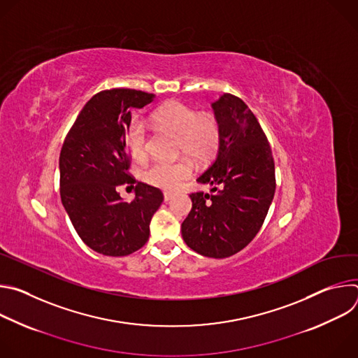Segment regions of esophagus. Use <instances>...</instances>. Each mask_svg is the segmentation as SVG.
<instances>
[{"instance_id": "esophagus-1", "label": "esophagus", "mask_w": 358, "mask_h": 358, "mask_svg": "<svg viewBox=\"0 0 358 358\" xmlns=\"http://www.w3.org/2000/svg\"><path fill=\"white\" fill-rule=\"evenodd\" d=\"M173 196H174V194H173V192H164V201H166V202H167V201H170Z\"/></svg>"}]
</instances>
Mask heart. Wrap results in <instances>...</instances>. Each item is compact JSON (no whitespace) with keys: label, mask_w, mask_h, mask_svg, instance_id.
<instances>
[{"label":"heart","mask_w":358,"mask_h":358,"mask_svg":"<svg viewBox=\"0 0 358 358\" xmlns=\"http://www.w3.org/2000/svg\"><path fill=\"white\" fill-rule=\"evenodd\" d=\"M157 129L177 134V151L196 162H208L215 156L221 141L220 122L213 115H198L195 109L174 100L162 105L151 113ZM148 129L141 119H133L126 130V144L136 162L141 163L148 155ZM194 171L188 159L173 163L157 162L143 171V180L166 191L181 187Z\"/></svg>","instance_id":"heart-1"}]
</instances>
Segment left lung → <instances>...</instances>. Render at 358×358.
<instances>
[{"label":"left lung","mask_w":358,"mask_h":358,"mask_svg":"<svg viewBox=\"0 0 358 358\" xmlns=\"http://www.w3.org/2000/svg\"><path fill=\"white\" fill-rule=\"evenodd\" d=\"M213 109L221 141L215 160L196 178L213 188L211 194H189L192 208L181 224V235L202 257L222 259L243 249L259 232L276 178L269 141L245 101L224 93Z\"/></svg>","instance_id":"1"}]
</instances>
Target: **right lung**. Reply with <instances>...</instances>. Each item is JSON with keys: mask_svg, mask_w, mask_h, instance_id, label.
<instances>
[{"mask_svg": "<svg viewBox=\"0 0 358 358\" xmlns=\"http://www.w3.org/2000/svg\"><path fill=\"white\" fill-rule=\"evenodd\" d=\"M155 94L136 89L96 93L65 137L61 156V199L80 239L106 257H126L148 241L150 221L163 192L130 176L126 130L131 110L151 103ZM136 184V196L124 203L119 185Z\"/></svg>", "mask_w": 358, "mask_h": 358, "instance_id": "1", "label": "right lung"}]
</instances>
